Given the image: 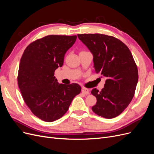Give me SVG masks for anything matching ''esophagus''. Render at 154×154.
<instances>
[{"mask_svg": "<svg viewBox=\"0 0 154 154\" xmlns=\"http://www.w3.org/2000/svg\"><path fill=\"white\" fill-rule=\"evenodd\" d=\"M82 92L84 94H86V95L89 94V89H88V88H85V87H82Z\"/></svg>", "mask_w": 154, "mask_h": 154, "instance_id": "34e87169", "label": "esophagus"}]
</instances>
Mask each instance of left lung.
<instances>
[{"label":"left lung","instance_id":"obj_1","mask_svg":"<svg viewBox=\"0 0 154 154\" xmlns=\"http://www.w3.org/2000/svg\"><path fill=\"white\" fill-rule=\"evenodd\" d=\"M78 38L93 55L95 71L106 78L103 88H93L97 102L92 110L111 119L122 114L131 102L138 82L137 67L128 48L114 36L78 34Z\"/></svg>","mask_w":154,"mask_h":154}]
</instances>
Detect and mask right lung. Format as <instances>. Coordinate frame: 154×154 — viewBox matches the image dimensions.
Here are the masks:
<instances>
[{
	"label": "right lung",
	"instance_id": "1",
	"mask_svg": "<svg viewBox=\"0 0 154 154\" xmlns=\"http://www.w3.org/2000/svg\"><path fill=\"white\" fill-rule=\"evenodd\" d=\"M76 38V35L46 36L31 43L20 59L17 80L22 97L32 114L44 122L61 118L81 92L77 83H58L54 76Z\"/></svg>",
	"mask_w": 154,
	"mask_h": 154
}]
</instances>
